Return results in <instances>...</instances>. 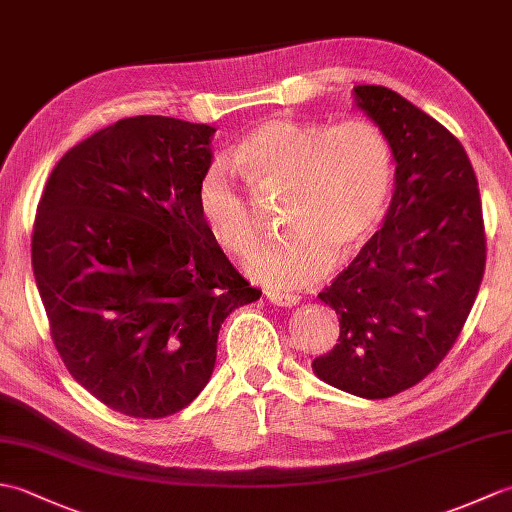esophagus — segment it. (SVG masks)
Wrapping results in <instances>:
<instances>
[{
    "mask_svg": "<svg viewBox=\"0 0 512 512\" xmlns=\"http://www.w3.org/2000/svg\"><path fill=\"white\" fill-rule=\"evenodd\" d=\"M266 299L270 303H275V306H281V308H292L297 306L299 303V297L297 295H284V292H266Z\"/></svg>",
    "mask_w": 512,
    "mask_h": 512,
    "instance_id": "34e87169",
    "label": "esophagus"
}]
</instances>
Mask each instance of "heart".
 I'll return each mask as SVG.
<instances>
[{"label":"heart","mask_w":512,"mask_h":512,"mask_svg":"<svg viewBox=\"0 0 512 512\" xmlns=\"http://www.w3.org/2000/svg\"><path fill=\"white\" fill-rule=\"evenodd\" d=\"M233 165L259 195L281 193L286 235L257 248L250 275L275 288H297L343 264L372 239L383 220L394 154L387 136L367 118L336 125L270 118L233 149ZM195 202L224 250L248 253L257 242L253 198L226 162L202 173Z\"/></svg>","instance_id":"obj_1"}]
</instances>
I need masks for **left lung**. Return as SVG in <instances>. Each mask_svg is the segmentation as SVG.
<instances>
[{
	"instance_id": "8db88e82",
	"label": "left lung",
	"mask_w": 512,
	"mask_h": 512,
	"mask_svg": "<svg viewBox=\"0 0 512 512\" xmlns=\"http://www.w3.org/2000/svg\"><path fill=\"white\" fill-rule=\"evenodd\" d=\"M354 96L389 140L396 189L383 228L319 292L341 334L312 369L378 400L418 385L458 341L484 277L486 233L460 140L383 85H356Z\"/></svg>"
}]
</instances>
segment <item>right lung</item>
Masks as SVG:
<instances>
[{
  "label": "right lung",
  "mask_w": 512,
  "mask_h": 512,
  "mask_svg": "<svg viewBox=\"0 0 512 512\" xmlns=\"http://www.w3.org/2000/svg\"><path fill=\"white\" fill-rule=\"evenodd\" d=\"M209 125L123 118L52 169L32 226L50 336L76 383L129 418L178 413L209 383L217 334L262 295L195 202Z\"/></svg>",
  "instance_id": "1"
}]
</instances>
